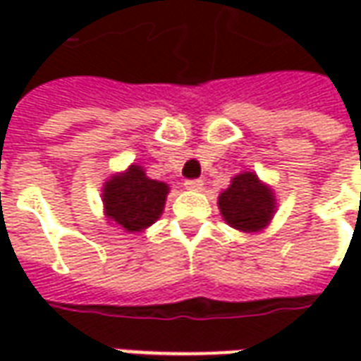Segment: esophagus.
Listing matches in <instances>:
<instances>
[{
  "mask_svg": "<svg viewBox=\"0 0 361 361\" xmlns=\"http://www.w3.org/2000/svg\"><path fill=\"white\" fill-rule=\"evenodd\" d=\"M183 185H185V189H189V191H203L204 188L203 180H188Z\"/></svg>",
  "mask_w": 361,
  "mask_h": 361,
  "instance_id": "esophagus-1",
  "label": "esophagus"
}]
</instances>
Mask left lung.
Listing matches in <instances>:
<instances>
[{"label":"left lung","instance_id":"left-lung-1","mask_svg":"<svg viewBox=\"0 0 361 361\" xmlns=\"http://www.w3.org/2000/svg\"><path fill=\"white\" fill-rule=\"evenodd\" d=\"M219 209L234 230L257 234L271 224L276 212V195L271 185L259 180L257 173L242 172L219 195Z\"/></svg>","mask_w":361,"mask_h":361}]
</instances>
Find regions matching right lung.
<instances>
[{
  "label": "right lung",
  "mask_w": 361,
  "mask_h": 361,
  "mask_svg": "<svg viewBox=\"0 0 361 361\" xmlns=\"http://www.w3.org/2000/svg\"><path fill=\"white\" fill-rule=\"evenodd\" d=\"M168 193V183L150 180L142 166L131 164L104 181L102 204L106 220L123 232L139 234L162 216Z\"/></svg>",
  "instance_id": "right-lung-1"
}]
</instances>
